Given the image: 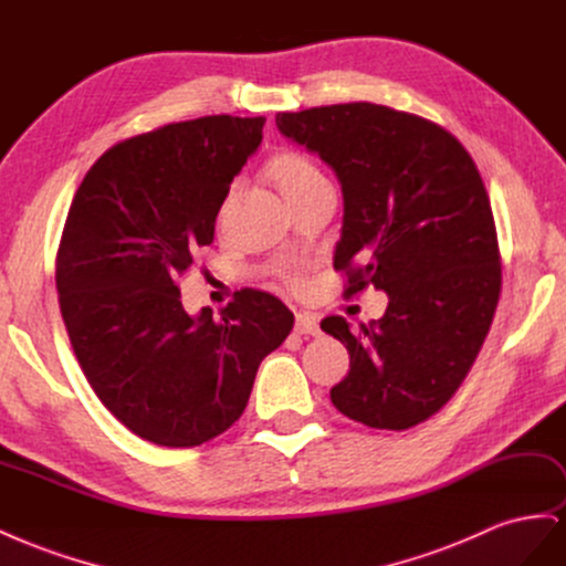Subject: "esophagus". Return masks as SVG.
<instances>
[{
	"instance_id": "obj_1",
	"label": "esophagus",
	"mask_w": 566,
	"mask_h": 566,
	"mask_svg": "<svg viewBox=\"0 0 566 566\" xmlns=\"http://www.w3.org/2000/svg\"><path fill=\"white\" fill-rule=\"evenodd\" d=\"M296 334L317 336V334H319V322H317L313 315L298 313V315H296Z\"/></svg>"
}]
</instances>
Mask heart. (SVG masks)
Listing matches in <instances>:
<instances>
[{
	"label": "heart",
	"mask_w": 566,
	"mask_h": 566,
	"mask_svg": "<svg viewBox=\"0 0 566 566\" xmlns=\"http://www.w3.org/2000/svg\"><path fill=\"white\" fill-rule=\"evenodd\" d=\"M268 176L277 190L284 195L286 202L301 197L313 186L322 184V171L301 153H280L268 161Z\"/></svg>",
	"instance_id": "obj_1"
}]
</instances>
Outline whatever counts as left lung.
I'll return each instance as SVG.
<instances>
[{"label": "left lung", "mask_w": 566, "mask_h": 566, "mask_svg": "<svg viewBox=\"0 0 566 566\" xmlns=\"http://www.w3.org/2000/svg\"><path fill=\"white\" fill-rule=\"evenodd\" d=\"M277 129L334 169L343 228L334 268L353 296L388 294L386 315L326 317L350 353L334 407L378 430H407L459 390L501 294L494 213L475 161L442 126L386 105L343 103L280 113Z\"/></svg>", "instance_id": "8db88e82"}]
</instances>
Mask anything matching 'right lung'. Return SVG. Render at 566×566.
Wrapping results in <instances>:
<instances>
[{
    "label": "right lung",
    "instance_id": "1",
    "mask_svg": "<svg viewBox=\"0 0 566 566\" xmlns=\"http://www.w3.org/2000/svg\"><path fill=\"white\" fill-rule=\"evenodd\" d=\"M265 117L211 115L117 143L72 199L56 261L80 367L119 423L159 447H199L242 416L265 355L294 326L256 289L186 313L178 280L213 242L232 178Z\"/></svg>",
    "mask_w": 566,
    "mask_h": 566
}]
</instances>
